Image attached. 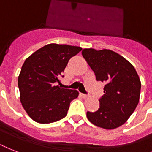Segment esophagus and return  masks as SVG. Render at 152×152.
Listing matches in <instances>:
<instances>
[{
	"instance_id": "obj_1",
	"label": "esophagus",
	"mask_w": 152,
	"mask_h": 152,
	"mask_svg": "<svg viewBox=\"0 0 152 152\" xmlns=\"http://www.w3.org/2000/svg\"><path fill=\"white\" fill-rule=\"evenodd\" d=\"M81 95H82V97H83V98H87V97H88V95H87V94H81Z\"/></svg>"
}]
</instances>
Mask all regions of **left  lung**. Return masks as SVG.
Segmentation results:
<instances>
[{
  "label": "left lung",
  "instance_id": "8db88e82",
  "mask_svg": "<svg viewBox=\"0 0 152 152\" xmlns=\"http://www.w3.org/2000/svg\"><path fill=\"white\" fill-rule=\"evenodd\" d=\"M83 57L104 83V95L94 112H87L89 121L97 126L112 129L127 121L137 106L140 94V78L130 62L111 50L83 49Z\"/></svg>",
  "mask_w": 152,
  "mask_h": 152
}]
</instances>
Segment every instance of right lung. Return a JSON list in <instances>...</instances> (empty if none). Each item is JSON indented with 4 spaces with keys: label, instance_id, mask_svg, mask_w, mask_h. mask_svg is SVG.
<instances>
[{
    "label": "right lung",
    "instance_id": "obj_1",
    "mask_svg": "<svg viewBox=\"0 0 152 152\" xmlns=\"http://www.w3.org/2000/svg\"><path fill=\"white\" fill-rule=\"evenodd\" d=\"M80 47L50 44L32 54L22 66L18 78L20 101L29 116L39 123H50L66 116L70 102L79 92L60 88L68 62L81 51Z\"/></svg>",
    "mask_w": 152,
    "mask_h": 152
}]
</instances>
